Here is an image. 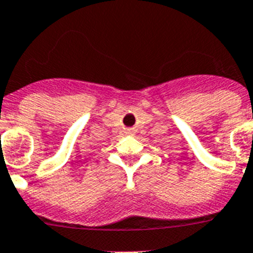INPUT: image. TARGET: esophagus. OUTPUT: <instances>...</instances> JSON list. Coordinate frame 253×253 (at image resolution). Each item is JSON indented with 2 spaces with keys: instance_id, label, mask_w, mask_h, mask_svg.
Wrapping results in <instances>:
<instances>
[{
  "instance_id": "34e87169",
  "label": "esophagus",
  "mask_w": 253,
  "mask_h": 253,
  "mask_svg": "<svg viewBox=\"0 0 253 253\" xmlns=\"http://www.w3.org/2000/svg\"><path fill=\"white\" fill-rule=\"evenodd\" d=\"M134 131H135V130H134L133 128H128L126 130H125V133H126V134H134Z\"/></svg>"
}]
</instances>
